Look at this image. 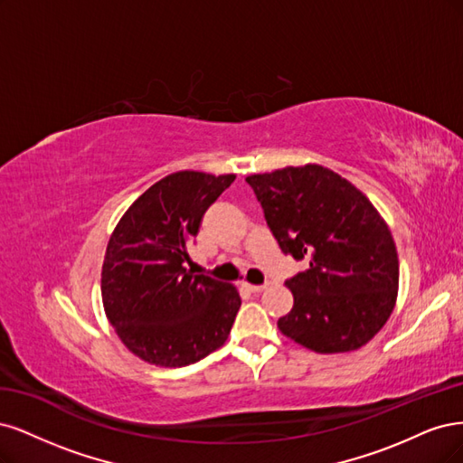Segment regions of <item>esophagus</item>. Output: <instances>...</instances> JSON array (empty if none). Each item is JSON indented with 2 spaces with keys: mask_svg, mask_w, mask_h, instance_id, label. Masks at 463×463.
I'll list each match as a JSON object with an SVG mask.
<instances>
[{
  "mask_svg": "<svg viewBox=\"0 0 463 463\" xmlns=\"http://www.w3.org/2000/svg\"><path fill=\"white\" fill-rule=\"evenodd\" d=\"M244 288L251 294H258V292H263L267 288V285H244Z\"/></svg>",
  "mask_w": 463,
  "mask_h": 463,
  "instance_id": "obj_1",
  "label": "esophagus"
}]
</instances>
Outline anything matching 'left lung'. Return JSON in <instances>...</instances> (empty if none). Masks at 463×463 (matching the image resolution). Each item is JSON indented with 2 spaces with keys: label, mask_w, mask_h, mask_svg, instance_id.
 Returning <instances> with one entry per match:
<instances>
[{
  "label": "left lung",
  "mask_w": 463,
  "mask_h": 463,
  "mask_svg": "<svg viewBox=\"0 0 463 463\" xmlns=\"http://www.w3.org/2000/svg\"><path fill=\"white\" fill-rule=\"evenodd\" d=\"M267 227L304 273L285 280L294 306L280 333L319 354L362 348L396 304L398 253L386 222L346 178L321 165L251 175Z\"/></svg>",
  "instance_id": "8db88e82"
}]
</instances>
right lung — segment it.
I'll return each mask as SVG.
<instances>
[{
    "label": "right lung",
    "mask_w": 463,
    "mask_h": 463,
    "mask_svg": "<svg viewBox=\"0 0 463 463\" xmlns=\"http://www.w3.org/2000/svg\"><path fill=\"white\" fill-rule=\"evenodd\" d=\"M234 175L178 171L147 188L115 227L101 269L103 307L140 360L184 367L225 345L241 307L227 282L184 263L203 213Z\"/></svg>",
    "instance_id": "1"
}]
</instances>
